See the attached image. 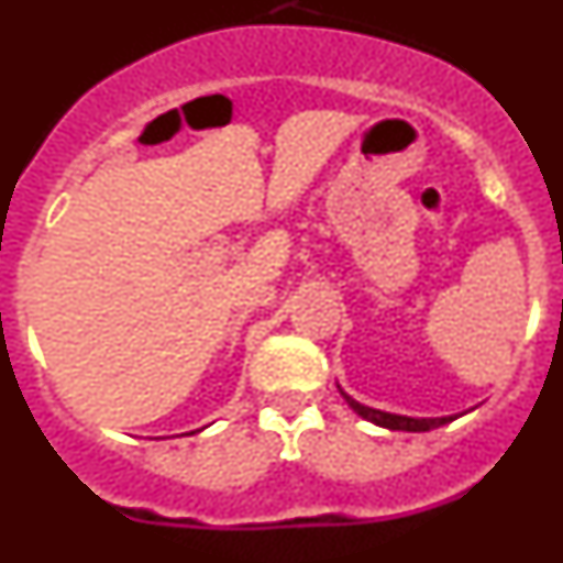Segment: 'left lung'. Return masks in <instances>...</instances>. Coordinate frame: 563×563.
Returning a JSON list of instances; mask_svg holds the SVG:
<instances>
[{"mask_svg":"<svg viewBox=\"0 0 563 563\" xmlns=\"http://www.w3.org/2000/svg\"><path fill=\"white\" fill-rule=\"evenodd\" d=\"M338 391L343 395V400L350 402V409L355 411V415H361L363 420L375 422V426H380V429H389V431H431V429H440V426H445V422L456 420V415L451 417H406V415H391V411H380V409H372V406H363V402L352 400L346 391L338 386Z\"/></svg>","mask_w":563,"mask_h":563,"instance_id":"left-lung-1","label":"left lung"}]
</instances>
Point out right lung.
I'll list each match as a JSON object with an SVG mask.
<instances>
[{
    "mask_svg": "<svg viewBox=\"0 0 563 563\" xmlns=\"http://www.w3.org/2000/svg\"><path fill=\"white\" fill-rule=\"evenodd\" d=\"M191 434H194V431H191Z\"/></svg>",
    "mask_w": 563,
    "mask_h": 563,
    "instance_id": "obj_1",
    "label": "right lung"
}]
</instances>
